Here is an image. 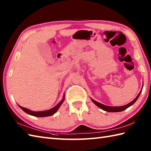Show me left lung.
<instances>
[{
    "label": "left lung",
    "mask_w": 151,
    "mask_h": 151,
    "mask_svg": "<svg viewBox=\"0 0 151 151\" xmlns=\"http://www.w3.org/2000/svg\"><path fill=\"white\" fill-rule=\"evenodd\" d=\"M142 89L139 92V93L137 95V96L135 98V99H134V100L132 102H130V103L124 105V106H106V105H104V104H102L101 103H99V102L95 101V100H93V99H92V101L94 104L97 105L98 107L102 109V110H104V111H108V112H119V111H123L124 110H126L127 108H128L129 107H130V106H132V104H134V102H135L137 101V99H138L139 96L141 93V92H142Z\"/></svg>",
    "instance_id": "8db88e82"
}]
</instances>
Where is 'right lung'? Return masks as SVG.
<instances>
[{
	"instance_id": "1",
	"label": "right lung",
	"mask_w": 151,
	"mask_h": 151,
	"mask_svg": "<svg viewBox=\"0 0 151 151\" xmlns=\"http://www.w3.org/2000/svg\"><path fill=\"white\" fill-rule=\"evenodd\" d=\"M64 97H65V95H63V97L62 101H61L55 107H54L53 108L50 109V110H46V111H32L31 110H29L27 108H25L19 106L22 110L26 112L27 114L33 115V116H36V117H47V116H50V115H52L53 114H54L56 112V111L58 110V108H60V106L63 103V102L64 101Z\"/></svg>"
}]
</instances>
